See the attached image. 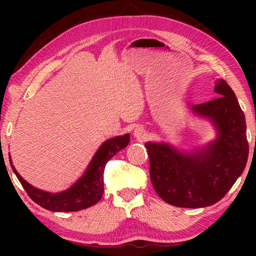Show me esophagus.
Listing matches in <instances>:
<instances>
[{
    "label": "esophagus",
    "instance_id": "obj_1",
    "mask_svg": "<svg viewBox=\"0 0 256 256\" xmlns=\"http://www.w3.org/2000/svg\"><path fill=\"white\" fill-rule=\"evenodd\" d=\"M133 134H134V138H136L138 140H140V141L146 140V136H148V133H146V130L141 126H138L136 130H134Z\"/></svg>",
    "mask_w": 256,
    "mask_h": 256
}]
</instances>
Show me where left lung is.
Segmentation results:
<instances>
[{
    "label": "left lung",
    "instance_id": "obj_1",
    "mask_svg": "<svg viewBox=\"0 0 256 256\" xmlns=\"http://www.w3.org/2000/svg\"><path fill=\"white\" fill-rule=\"evenodd\" d=\"M218 98L192 105L194 114L209 118L216 140L193 152L168 144L148 142L150 180L164 202L180 208H203L226 196L244 172L248 158L245 115L224 79L216 82Z\"/></svg>",
    "mask_w": 256,
    "mask_h": 256
}]
</instances>
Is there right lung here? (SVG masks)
Wrapping results in <instances>:
<instances>
[{
    "instance_id": "right-lung-1",
    "label": "right lung",
    "mask_w": 256,
    "mask_h": 256,
    "mask_svg": "<svg viewBox=\"0 0 256 256\" xmlns=\"http://www.w3.org/2000/svg\"><path fill=\"white\" fill-rule=\"evenodd\" d=\"M130 142V134L115 136L104 142L94 156L88 168L82 177H80L70 188L60 193H50L38 190L27 183L12 164L11 156L8 159L12 170L18 177L21 185L34 202L54 212H72L86 209L100 201L104 193V170L112 157L124 149Z\"/></svg>"
}]
</instances>
